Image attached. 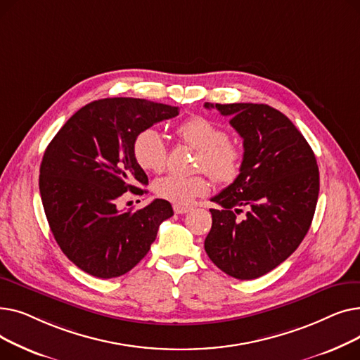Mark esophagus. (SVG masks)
Instances as JSON below:
<instances>
[{
  "instance_id": "34e87169",
  "label": "esophagus",
  "mask_w": 360,
  "mask_h": 360,
  "mask_svg": "<svg viewBox=\"0 0 360 360\" xmlns=\"http://www.w3.org/2000/svg\"><path fill=\"white\" fill-rule=\"evenodd\" d=\"M191 209L190 207H184V205H174V212L176 213V214H185V213H188L190 212Z\"/></svg>"
}]
</instances>
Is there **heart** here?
I'll return each mask as SVG.
<instances>
[{
    "label": "heart",
    "mask_w": 360,
    "mask_h": 360,
    "mask_svg": "<svg viewBox=\"0 0 360 360\" xmlns=\"http://www.w3.org/2000/svg\"><path fill=\"white\" fill-rule=\"evenodd\" d=\"M176 136L198 151L197 169H202L214 182L226 185L233 182L242 170L243 148L229 140V134L220 124L205 118L193 117L181 122ZM132 153L139 166L147 172L159 174L167 160V147L156 128L141 129L132 143ZM156 194L176 205L191 204L205 194L207 181L201 175L170 174L155 182Z\"/></svg>",
    "instance_id": "obj_1"
}]
</instances>
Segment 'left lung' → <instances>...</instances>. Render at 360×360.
Returning a JSON list of instances; mask_svg holds the SVG:
<instances>
[{"instance_id":"1","label":"left lung","mask_w":360,"mask_h":360,"mask_svg":"<svg viewBox=\"0 0 360 360\" xmlns=\"http://www.w3.org/2000/svg\"><path fill=\"white\" fill-rule=\"evenodd\" d=\"M243 140L239 176L212 198L213 224L204 248L216 266L235 278L267 274L304 240L315 213L319 170L311 146L293 122L269 105L209 103ZM242 208L243 219L237 214Z\"/></svg>"}]
</instances>
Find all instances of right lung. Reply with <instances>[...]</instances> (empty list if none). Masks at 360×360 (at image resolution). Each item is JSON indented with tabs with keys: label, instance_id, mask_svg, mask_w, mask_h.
Here are the masks:
<instances>
[{
	"label": "right lung",
	"instance_id": "1",
	"mask_svg": "<svg viewBox=\"0 0 360 360\" xmlns=\"http://www.w3.org/2000/svg\"><path fill=\"white\" fill-rule=\"evenodd\" d=\"M178 106L134 98L94 101L64 124L46 147L39 190L56 243L80 270L99 278L134 269L155 242L172 205L156 198L121 210L125 193L148 184L132 143L144 128L174 118Z\"/></svg>",
	"mask_w": 360,
	"mask_h": 360
}]
</instances>
